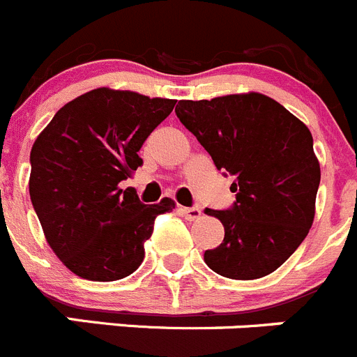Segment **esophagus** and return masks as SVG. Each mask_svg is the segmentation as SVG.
<instances>
[{"mask_svg": "<svg viewBox=\"0 0 357 357\" xmlns=\"http://www.w3.org/2000/svg\"><path fill=\"white\" fill-rule=\"evenodd\" d=\"M181 213L185 215L186 220H199L202 215L201 208H197V206H194V208H181Z\"/></svg>", "mask_w": 357, "mask_h": 357, "instance_id": "1", "label": "esophagus"}]
</instances>
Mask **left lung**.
<instances>
[{
  "label": "left lung",
  "instance_id": "8db88e82",
  "mask_svg": "<svg viewBox=\"0 0 357 357\" xmlns=\"http://www.w3.org/2000/svg\"><path fill=\"white\" fill-rule=\"evenodd\" d=\"M176 116L216 169L234 176V206L206 208L225 229L220 246L204 252L206 264L232 280L278 269L314 224L321 165L308 126L261 93L179 100Z\"/></svg>",
  "mask_w": 357,
  "mask_h": 357
}]
</instances>
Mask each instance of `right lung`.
Listing matches in <instances>:
<instances>
[{
	"label": "right lung",
	"instance_id": "add662e5",
	"mask_svg": "<svg viewBox=\"0 0 357 357\" xmlns=\"http://www.w3.org/2000/svg\"><path fill=\"white\" fill-rule=\"evenodd\" d=\"M176 100L98 88L63 105L31 148L29 197L59 261L93 282L132 275L144 259L155 218L174 209L146 206L119 183L142 165L139 149Z\"/></svg>",
	"mask_w": 357,
	"mask_h": 357
}]
</instances>
